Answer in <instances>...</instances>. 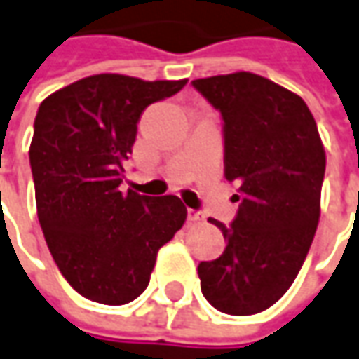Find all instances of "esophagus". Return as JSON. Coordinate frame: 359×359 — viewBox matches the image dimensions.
Returning a JSON list of instances; mask_svg holds the SVG:
<instances>
[{"label":"esophagus","instance_id":"esophagus-1","mask_svg":"<svg viewBox=\"0 0 359 359\" xmlns=\"http://www.w3.org/2000/svg\"><path fill=\"white\" fill-rule=\"evenodd\" d=\"M189 220L190 222H200L204 220V214L198 210H189Z\"/></svg>","mask_w":359,"mask_h":359}]
</instances>
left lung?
<instances>
[{
	"instance_id": "left-lung-1",
	"label": "left lung",
	"mask_w": 359,
	"mask_h": 359,
	"mask_svg": "<svg viewBox=\"0 0 359 359\" xmlns=\"http://www.w3.org/2000/svg\"><path fill=\"white\" fill-rule=\"evenodd\" d=\"M224 119V177L240 187L228 241L198 265L200 289L220 313H262L301 271L320 218L326 153L313 114L291 90L251 72L192 80Z\"/></svg>"
}]
</instances>
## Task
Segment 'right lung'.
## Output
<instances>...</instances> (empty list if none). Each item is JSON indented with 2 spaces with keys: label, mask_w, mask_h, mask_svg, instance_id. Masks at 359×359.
I'll list each match as a JSON object with an SVG mask.
<instances>
[{
  "label": "right lung",
  "mask_w": 359,
  "mask_h": 359,
  "mask_svg": "<svg viewBox=\"0 0 359 359\" xmlns=\"http://www.w3.org/2000/svg\"><path fill=\"white\" fill-rule=\"evenodd\" d=\"M184 84L94 74L39 106L29 149L36 214L62 277L90 301L137 299L157 251L187 220L179 196L119 190L143 109Z\"/></svg>",
  "instance_id": "obj_1"
}]
</instances>
